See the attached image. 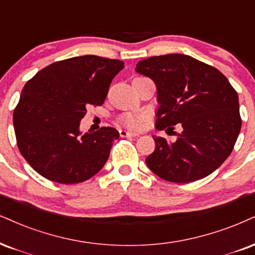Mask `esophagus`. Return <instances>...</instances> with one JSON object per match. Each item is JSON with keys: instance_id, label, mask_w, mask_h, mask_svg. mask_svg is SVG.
<instances>
[{"instance_id": "obj_1", "label": "esophagus", "mask_w": 255, "mask_h": 255, "mask_svg": "<svg viewBox=\"0 0 255 255\" xmlns=\"http://www.w3.org/2000/svg\"><path fill=\"white\" fill-rule=\"evenodd\" d=\"M119 134H121V137H138L139 136V133L131 132V131H127V130H121L119 131Z\"/></svg>"}]
</instances>
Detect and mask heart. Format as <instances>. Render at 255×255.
Wrapping results in <instances>:
<instances>
[{"label":"heart","mask_w":255,"mask_h":255,"mask_svg":"<svg viewBox=\"0 0 255 255\" xmlns=\"http://www.w3.org/2000/svg\"><path fill=\"white\" fill-rule=\"evenodd\" d=\"M122 123L125 125V127L131 128H140L145 124L146 117L144 115H139V113H128V115H124L122 117Z\"/></svg>","instance_id":"b5f03b06"}]
</instances>
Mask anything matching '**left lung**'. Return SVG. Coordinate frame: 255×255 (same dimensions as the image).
I'll return each mask as SVG.
<instances>
[{
	"mask_svg": "<svg viewBox=\"0 0 255 255\" xmlns=\"http://www.w3.org/2000/svg\"><path fill=\"white\" fill-rule=\"evenodd\" d=\"M137 73L156 85V128L182 132L174 143L155 137L145 158L153 174L169 182L189 183L215 171L231 155L241 130L239 97L227 78L189 55L151 56L136 65Z\"/></svg>",
	"mask_w": 255,
	"mask_h": 255,
	"instance_id": "8db88e82",
	"label": "left lung"
}]
</instances>
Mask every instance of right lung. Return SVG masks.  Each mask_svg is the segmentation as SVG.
<instances>
[{
  "label": "right lung",
  "mask_w": 255,
  "mask_h": 255,
  "mask_svg": "<svg viewBox=\"0 0 255 255\" xmlns=\"http://www.w3.org/2000/svg\"><path fill=\"white\" fill-rule=\"evenodd\" d=\"M124 68L116 59L83 55L56 61L24 85L14 110L21 155L47 180L80 183L102 170L119 132L102 128L83 133L90 105H103L113 78Z\"/></svg>",
  "instance_id": "add662e5"
}]
</instances>
